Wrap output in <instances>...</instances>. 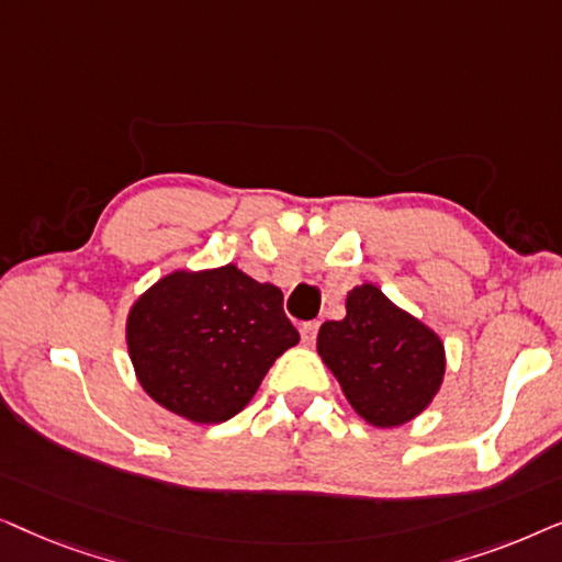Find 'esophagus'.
I'll return each mask as SVG.
<instances>
[{
  "instance_id": "1",
  "label": "esophagus",
  "mask_w": 562,
  "mask_h": 562,
  "mask_svg": "<svg viewBox=\"0 0 562 562\" xmlns=\"http://www.w3.org/2000/svg\"><path fill=\"white\" fill-rule=\"evenodd\" d=\"M317 329H319V322H306L302 327V340L306 345H314V340H317Z\"/></svg>"
}]
</instances>
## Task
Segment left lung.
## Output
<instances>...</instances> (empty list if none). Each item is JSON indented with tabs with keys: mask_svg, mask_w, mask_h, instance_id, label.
<instances>
[{
	"mask_svg": "<svg viewBox=\"0 0 562 562\" xmlns=\"http://www.w3.org/2000/svg\"><path fill=\"white\" fill-rule=\"evenodd\" d=\"M345 310V319L319 327L317 352L352 409L373 427H398L425 412L445 373L440 337L373 283L352 289Z\"/></svg>",
	"mask_w": 562,
	"mask_h": 562,
	"instance_id": "obj_1",
	"label": "left lung"
}]
</instances>
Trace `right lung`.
Listing matches in <instances>:
<instances>
[{
    "label": "right lung",
    "mask_w": 562,
    "mask_h": 562,
    "mask_svg": "<svg viewBox=\"0 0 562 562\" xmlns=\"http://www.w3.org/2000/svg\"><path fill=\"white\" fill-rule=\"evenodd\" d=\"M296 342L281 289L233 263L166 276L127 317L140 386L199 425H220L245 409L273 360Z\"/></svg>",
    "instance_id": "add662e5"
}]
</instances>
